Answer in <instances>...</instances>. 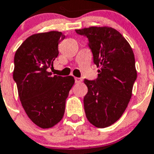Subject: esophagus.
Wrapping results in <instances>:
<instances>
[{"label":"esophagus","mask_w":154,"mask_h":154,"mask_svg":"<svg viewBox=\"0 0 154 154\" xmlns=\"http://www.w3.org/2000/svg\"><path fill=\"white\" fill-rule=\"evenodd\" d=\"M75 80L76 83H79V82H82V79L77 78V77H75Z\"/></svg>","instance_id":"esophagus-1"}]
</instances>
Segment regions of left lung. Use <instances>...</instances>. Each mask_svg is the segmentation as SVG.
<instances>
[{"label": "left lung", "mask_w": 154, "mask_h": 154, "mask_svg": "<svg viewBox=\"0 0 154 154\" xmlns=\"http://www.w3.org/2000/svg\"><path fill=\"white\" fill-rule=\"evenodd\" d=\"M89 39L94 62L100 68L97 79H85L88 92L83 99L86 116L96 128H107L125 111L137 79L133 50L118 30L109 26L75 30Z\"/></svg>", "instance_id": "1"}]
</instances>
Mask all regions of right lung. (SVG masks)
<instances>
[{
	"label": "right lung",
	"instance_id": "1",
	"mask_svg": "<svg viewBox=\"0 0 154 154\" xmlns=\"http://www.w3.org/2000/svg\"><path fill=\"white\" fill-rule=\"evenodd\" d=\"M65 38L60 31L34 34L16 50L13 79L22 106L30 120L39 128L58 124L65 111L66 99L75 83L73 76L53 75L58 44Z\"/></svg>",
	"mask_w": 154,
	"mask_h": 154
}]
</instances>
